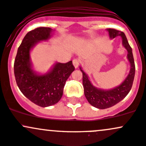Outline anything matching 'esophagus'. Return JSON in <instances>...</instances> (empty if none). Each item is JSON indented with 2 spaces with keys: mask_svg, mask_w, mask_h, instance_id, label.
Here are the masks:
<instances>
[{
  "mask_svg": "<svg viewBox=\"0 0 146 146\" xmlns=\"http://www.w3.org/2000/svg\"><path fill=\"white\" fill-rule=\"evenodd\" d=\"M72 62H73V65H74V66L75 68H77V67H79V59H74Z\"/></svg>",
  "mask_w": 146,
  "mask_h": 146,
  "instance_id": "1",
  "label": "esophagus"
}]
</instances>
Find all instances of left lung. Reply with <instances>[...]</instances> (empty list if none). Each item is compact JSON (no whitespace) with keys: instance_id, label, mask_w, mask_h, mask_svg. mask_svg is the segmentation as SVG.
Masks as SVG:
<instances>
[{"instance_id":"1","label":"left lung","mask_w":146,"mask_h":146,"mask_svg":"<svg viewBox=\"0 0 146 146\" xmlns=\"http://www.w3.org/2000/svg\"><path fill=\"white\" fill-rule=\"evenodd\" d=\"M107 31L109 32V37L111 39L117 36H121L123 46L127 51V57L128 60L129 61L131 68L128 76L120 86L111 90H105L97 88L92 85L88 79V76L80 67V70L83 73V86L84 89V95L88 102L92 106L100 109L111 107L123 100L131 90L134 81V74H135V64H134V57L132 54V49L128 43L125 33L113 29H108Z\"/></svg>"}]
</instances>
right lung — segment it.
Listing matches in <instances>:
<instances>
[{
	"label": "right lung",
	"instance_id": "obj_1",
	"mask_svg": "<svg viewBox=\"0 0 146 146\" xmlns=\"http://www.w3.org/2000/svg\"><path fill=\"white\" fill-rule=\"evenodd\" d=\"M52 29L40 27L26 34L19 47L14 64L15 79L19 88L29 100L42 106H51L60 101L65 82L74 70L72 61L56 62L45 74H37L32 69L30 51L40 41L51 37Z\"/></svg>",
	"mask_w": 146,
	"mask_h": 146
}]
</instances>
